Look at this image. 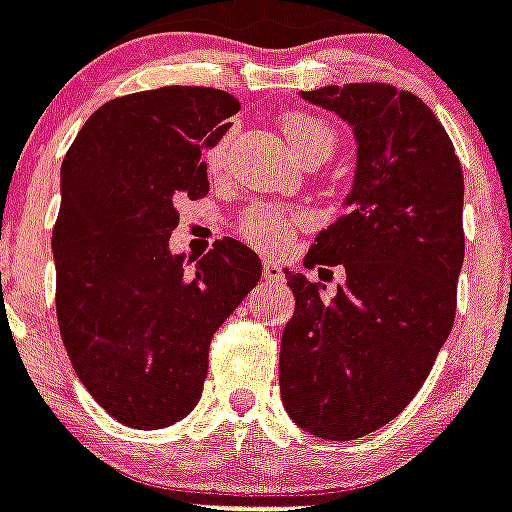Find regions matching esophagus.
<instances>
[{"mask_svg":"<svg viewBox=\"0 0 512 512\" xmlns=\"http://www.w3.org/2000/svg\"><path fill=\"white\" fill-rule=\"evenodd\" d=\"M263 278H265V281H284V270L278 268L276 263L265 260V263H263Z\"/></svg>","mask_w":512,"mask_h":512,"instance_id":"1","label":"esophagus"}]
</instances>
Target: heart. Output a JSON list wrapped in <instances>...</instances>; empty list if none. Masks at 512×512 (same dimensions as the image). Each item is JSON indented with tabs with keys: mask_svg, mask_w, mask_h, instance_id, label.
Here are the masks:
<instances>
[{
	"mask_svg": "<svg viewBox=\"0 0 512 512\" xmlns=\"http://www.w3.org/2000/svg\"><path fill=\"white\" fill-rule=\"evenodd\" d=\"M284 136L289 141L294 155L299 160L305 157H323L328 160L331 152L336 147V131L331 123H326L323 118H315V115H307V112H289L284 118ZM228 152V136L218 139L213 147L207 149L205 162L210 170L223 168V160H226ZM297 223H302V218L297 215H289L278 207H252L247 215L242 218V236L249 244H255L260 249H268V252H281V249L289 247L292 242V234Z\"/></svg>",
	"mask_w": 512,
	"mask_h": 512,
	"instance_id": "1",
	"label": "heart"
}]
</instances>
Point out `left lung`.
Masks as SVG:
<instances>
[{"mask_svg":"<svg viewBox=\"0 0 512 512\" xmlns=\"http://www.w3.org/2000/svg\"><path fill=\"white\" fill-rule=\"evenodd\" d=\"M352 128L357 165L344 215L305 257L344 265L326 286L286 270L297 307L281 336L278 386L299 429L350 442L410 405L447 342L463 268V170L431 107L389 83L302 91Z\"/></svg>","mask_w":512,"mask_h":512,"instance_id":"left-lung-1","label":"left lung"}]
</instances>
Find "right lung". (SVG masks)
Returning a JSON list of instances; mask_svg holds the SVG:
<instances>
[{
  "label": "right lung",
  "instance_id": "right-lung-1",
  "mask_svg": "<svg viewBox=\"0 0 512 512\" xmlns=\"http://www.w3.org/2000/svg\"><path fill=\"white\" fill-rule=\"evenodd\" d=\"M239 107L205 86L128 94L99 107L62 160L52 231L62 344L86 392L131 429L194 410L210 339L263 273L231 236L191 270L168 244L178 199L210 191L202 152Z\"/></svg>",
  "mask_w": 512,
  "mask_h": 512
}]
</instances>
